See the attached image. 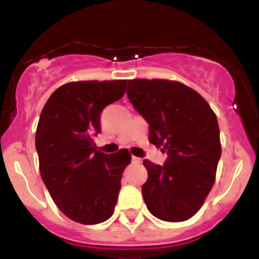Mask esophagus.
Listing matches in <instances>:
<instances>
[{
    "label": "esophagus",
    "instance_id": "1",
    "mask_svg": "<svg viewBox=\"0 0 259 259\" xmlns=\"http://www.w3.org/2000/svg\"><path fill=\"white\" fill-rule=\"evenodd\" d=\"M132 160H133V163H136V164L142 163V159H139V157H136V156H133Z\"/></svg>",
    "mask_w": 259,
    "mask_h": 259
}]
</instances>
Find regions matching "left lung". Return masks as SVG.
I'll use <instances>...</instances> for the list:
<instances>
[{
  "instance_id": "left-lung-1",
  "label": "left lung",
  "mask_w": 259,
  "mask_h": 259,
  "mask_svg": "<svg viewBox=\"0 0 259 259\" xmlns=\"http://www.w3.org/2000/svg\"><path fill=\"white\" fill-rule=\"evenodd\" d=\"M127 98L150 125L148 141L167 152L164 165L145 160L142 195L164 222H184L203 204L222 155L217 116L197 91L176 80L132 79Z\"/></svg>"
}]
</instances>
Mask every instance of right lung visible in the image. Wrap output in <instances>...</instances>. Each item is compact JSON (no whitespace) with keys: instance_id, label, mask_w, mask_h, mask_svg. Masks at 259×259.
<instances>
[{"instance_id":"add662e5","label":"right lung","mask_w":259,"mask_h":259,"mask_svg":"<svg viewBox=\"0 0 259 259\" xmlns=\"http://www.w3.org/2000/svg\"><path fill=\"white\" fill-rule=\"evenodd\" d=\"M126 82L66 83L40 114L35 138L40 175L57 207L76 223H102L114 212L132 155L125 148L112 155L98 151L94 137L103 109L122 98Z\"/></svg>"}]
</instances>
